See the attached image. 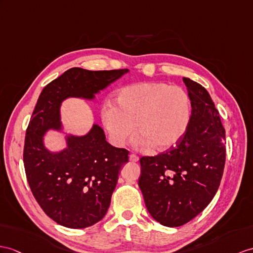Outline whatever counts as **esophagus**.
<instances>
[{
  "label": "esophagus",
  "instance_id": "1",
  "mask_svg": "<svg viewBox=\"0 0 253 253\" xmlns=\"http://www.w3.org/2000/svg\"><path fill=\"white\" fill-rule=\"evenodd\" d=\"M128 159H130V161L132 162H137L139 160V158L136 155H134V153H131V155L128 156Z\"/></svg>",
  "mask_w": 253,
  "mask_h": 253
}]
</instances>
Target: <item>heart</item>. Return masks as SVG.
<instances>
[{
	"label": "heart",
	"mask_w": 253,
	"mask_h": 253,
	"mask_svg": "<svg viewBox=\"0 0 253 253\" xmlns=\"http://www.w3.org/2000/svg\"><path fill=\"white\" fill-rule=\"evenodd\" d=\"M117 106L105 103L101 119L115 146L121 147L135 130L140 147L164 151L174 148L186 134L192 114L188 92L165 83H139L117 93Z\"/></svg>",
	"instance_id": "b5f03b06"
}]
</instances>
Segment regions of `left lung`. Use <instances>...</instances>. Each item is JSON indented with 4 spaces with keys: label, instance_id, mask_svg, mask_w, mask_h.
Masks as SVG:
<instances>
[{
    "label": "left lung",
    "instance_id": "left-lung-1",
    "mask_svg": "<svg viewBox=\"0 0 253 253\" xmlns=\"http://www.w3.org/2000/svg\"><path fill=\"white\" fill-rule=\"evenodd\" d=\"M183 83L192 114L183 138L155 157H141L138 186L151 217L174 227L189 222L211 202L225 163V130L207 90L190 78Z\"/></svg>",
    "mask_w": 253,
    "mask_h": 253
}]
</instances>
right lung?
Here are the masks:
<instances>
[{
    "mask_svg": "<svg viewBox=\"0 0 253 253\" xmlns=\"http://www.w3.org/2000/svg\"><path fill=\"white\" fill-rule=\"evenodd\" d=\"M127 72L73 67L49 83L36 103L24 139V169L39 205L61 225L84 229L103 219L128 151L108 144L97 125L84 136H66L67 147L59 152L47 149L44 135L62 128L60 107L65 98L92 100Z\"/></svg>",
    "mask_w": 253,
    "mask_h": 253,
    "instance_id": "add662e5",
    "label": "right lung"
}]
</instances>
